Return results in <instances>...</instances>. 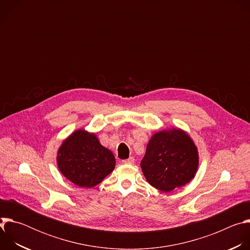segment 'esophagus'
I'll return each mask as SVG.
<instances>
[{
	"label": "esophagus",
	"instance_id": "34e87169",
	"mask_svg": "<svg viewBox=\"0 0 250 250\" xmlns=\"http://www.w3.org/2000/svg\"><path fill=\"white\" fill-rule=\"evenodd\" d=\"M122 162L124 164H133L134 163V158L133 157H129V158H127L125 160H123Z\"/></svg>",
	"mask_w": 250,
	"mask_h": 250
}]
</instances>
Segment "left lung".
Instances as JSON below:
<instances>
[{"label": "left lung", "mask_w": 250, "mask_h": 250, "mask_svg": "<svg viewBox=\"0 0 250 250\" xmlns=\"http://www.w3.org/2000/svg\"><path fill=\"white\" fill-rule=\"evenodd\" d=\"M198 165L199 155L195 144L179 128L153 134L140 162L147 182L167 193L189 183L195 177Z\"/></svg>", "instance_id": "8db88e82"}]
</instances>
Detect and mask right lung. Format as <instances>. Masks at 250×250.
Here are the masks:
<instances>
[{"instance_id": "add662e5", "label": "right lung", "mask_w": 250, "mask_h": 250, "mask_svg": "<svg viewBox=\"0 0 250 250\" xmlns=\"http://www.w3.org/2000/svg\"><path fill=\"white\" fill-rule=\"evenodd\" d=\"M57 165L69 181L91 188L114 170L116 159L94 133L79 129L63 141L57 153Z\"/></svg>"}]
</instances>
